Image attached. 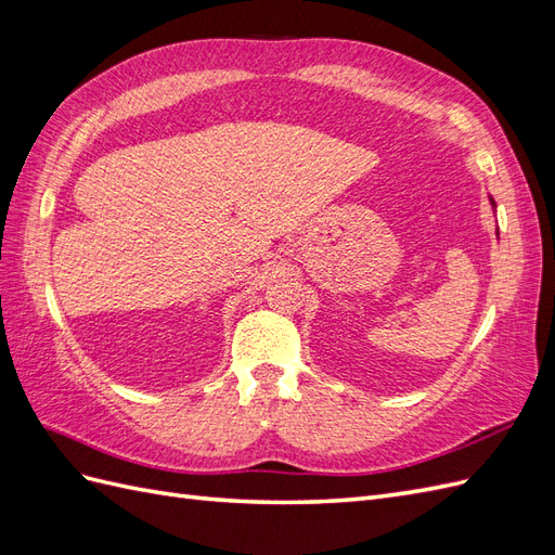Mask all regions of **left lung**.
Listing matches in <instances>:
<instances>
[{
	"label": "left lung",
	"mask_w": 555,
	"mask_h": 555,
	"mask_svg": "<svg viewBox=\"0 0 555 555\" xmlns=\"http://www.w3.org/2000/svg\"><path fill=\"white\" fill-rule=\"evenodd\" d=\"M489 201H491V206H493V210H495V201H493V196H489Z\"/></svg>",
	"instance_id": "left-lung-1"
}]
</instances>
